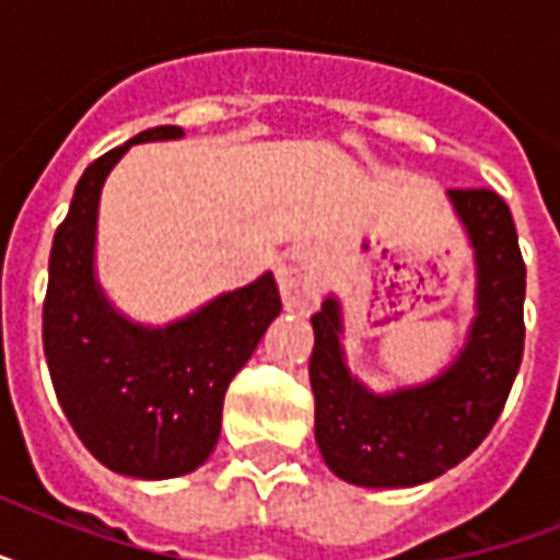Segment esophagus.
<instances>
[{
    "label": "esophagus",
    "instance_id": "esophagus-1",
    "mask_svg": "<svg viewBox=\"0 0 560 560\" xmlns=\"http://www.w3.org/2000/svg\"><path fill=\"white\" fill-rule=\"evenodd\" d=\"M276 276H279L281 299L288 307L307 311L319 302L325 272L311 246H290L288 253H281L276 261Z\"/></svg>",
    "mask_w": 560,
    "mask_h": 560
}]
</instances>
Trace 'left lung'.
Here are the masks:
<instances>
[{"label":"left lung","mask_w":560,"mask_h":560,"mask_svg":"<svg viewBox=\"0 0 560 560\" xmlns=\"http://www.w3.org/2000/svg\"><path fill=\"white\" fill-rule=\"evenodd\" d=\"M447 200L474 249V319L442 372L369 389L346 363L340 299L331 293L311 316L316 444L351 486L412 488L459 465L494 427L521 369L526 264L512 211L488 188H453Z\"/></svg>","instance_id":"1"}]
</instances>
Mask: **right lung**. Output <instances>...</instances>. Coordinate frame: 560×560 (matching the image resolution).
<instances>
[{
    "mask_svg": "<svg viewBox=\"0 0 560 560\" xmlns=\"http://www.w3.org/2000/svg\"><path fill=\"white\" fill-rule=\"evenodd\" d=\"M183 136L151 127L92 162L48 258L43 349L57 400L83 447L133 479L183 477L209 459L229 383L281 311L272 272L168 325L136 323L101 288L95 237L109 171L133 144Z\"/></svg>",
    "mask_w": 560,
    "mask_h": 560,
    "instance_id": "1",
    "label": "right lung"
}]
</instances>
